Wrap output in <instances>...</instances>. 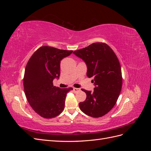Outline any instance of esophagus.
<instances>
[{"label":"esophagus","instance_id":"1","mask_svg":"<svg viewBox=\"0 0 151 151\" xmlns=\"http://www.w3.org/2000/svg\"><path fill=\"white\" fill-rule=\"evenodd\" d=\"M73 90H74V92H77V91H80V89L76 88H73Z\"/></svg>","mask_w":151,"mask_h":151}]
</instances>
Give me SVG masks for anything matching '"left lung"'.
<instances>
[{"mask_svg":"<svg viewBox=\"0 0 151 151\" xmlns=\"http://www.w3.org/2000/svg\"><path fill=\"white\" fill-rule=\"evenodd\" d=\"M74 54L84 61L87 76L93 77V91L82 89L86 94L79 108L86 115L94 118L104 116L115 106L122 86V70L118 59L108 45L94 43Z\"/></svg>","mask_w":151,"mask_h":151,"instance_id":"left-lung-1","label":"left lung"}]
</instances>
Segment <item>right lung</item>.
Wrapping results in <instances>:
<instances>
[{
  "mask_svg": "<svg viewBox=\"0 0 151 151\" xmlns=\"http://www.w3.org/2000/svg\"><path fill=\"white\" fill-rule=\"evenodd\" d=\"M72 52L42 47L27 63L23 80L24 93L31 108L41 116L54 118L64 109L66 94L73 89L53 86V81L60 77V61Z\"/></svg>",
  "mask_w": 151,
  "mask_h": 151,
  "instance_id": "1",
  "label": "right lung"
}]
</instances>
